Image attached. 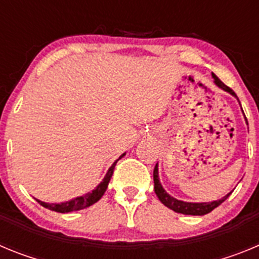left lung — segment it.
Instances as JSON below:
<instances>
[{"label": "left lung", "instance_id": "obj_1", "mask_svg": "<svg viewBox=\"0 0 259 259\" xmlns=\"http://www.w3.org/2000/svg\"><path fill=\"white\" fill-rule=\"evenodd\" d=\"M212 77H214L215 84L222 88L226 92L231 93L232 96L236 97V93L233 92L232 89L230 87H227L226 84L219 79L218 76H215V74H212ZM153 179H154V192L157 194L158 200L161 201L163 203L164 206H167L168 209L174 210L175 212H180V214H185V215H205L209 214L210 211L215 209V207H218L221 203H223L224 201L227 200L228 196H230L232 192L227 194V196H224L222 200L218 201H212V202H202V203H193V202H184V201L176 200V198L171 197L170 194H167V192L162 188L161 183H159V179H158V166L155 164L154 171H153Z\"/></svg>", "mask_w": 259, "mask_h": 259}]
</instances>
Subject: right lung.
<instances>
[{
	"label": "right lung",
	"mask_w": 259,
	"mask_h": 259,
	"mask_svg": "<svg viewBox=\"0 0 259 259\" xmlns=\"http://www.w3.org/2000/svg\"><path fill=\"white\" fill-rule=\"evenodd\" d=\"M122 157H119L120 159ZM116 159L115 162L113 163V166L110 167L109 171H107L106 176L104 178V180L101 182V184H98V187L96 189H93L92 192H89V193L84 194V196H80V197L74 198V200L67 201V202H62V203H47L42 202V201H38L37 202L40 203L41 206L47 207V209L52 210V211H57V212H70V211H76V210H81L85 209V207L91 206L93 203L97 202L100 198L104 196L105 191L107 189V185H109L110 179H111V176H113L114 168H115L116 162L119 161Z\"/></svg>",
	"instance_id": "1"
}]
</instances>
